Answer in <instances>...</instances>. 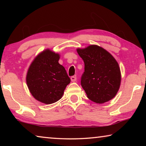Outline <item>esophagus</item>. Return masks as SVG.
Here are the masks:
<instances>
[{
    "label": "esophagus",
    "mask_w": 146,
    "mask_h": 146,
    "mask_svg": "<svg viewBox=\"0 0 146 146\" xmlns=\"http://www.w3.org/2000/svg\"><path fill=\"white\" fill-rule=\"evenodd\" d=\"M71 80L72 81V82H76V77L75 76H73L71 77Z\"/></svg>",
    "instance_id": "esophagus-1"
}]
</instances>
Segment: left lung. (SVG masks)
<instances>
[{
  "instance_id": "1",
  "label": "left lung",
  "mask_w": 146,
  "mask_h": 146,
  "mask_svg": "<svg viewBox=\"0 0 146 146\" xmlns=\"http://www.w3.org/2000/svg\"><path fill=\"white\" fill-rule=\"evenodd\" d=\"M84 62L81 86L89 99L104 104L114 98L120 88L121 73L117 61L105 49L97 45L77 48Z\"/></svg>"
}]
</instances>
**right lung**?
<instances>
[{"label":"right lung","mask_w":146,"mask_h":146,"mask_svg":"<svg viewBox=\"0 0 146 146\" xmlns=\"http://www.w3.org/2000/svg\"><path fill=\"white\" fill-rule=\"evenodd\" d=\"M60 55L49 49L42 51L28 68L26 83L32 96L46 104L57 102L62 97L70 78L58 63Z\"/></svg>","instance_id":"add662e5"}]
</instances>
